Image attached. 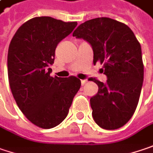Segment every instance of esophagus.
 <instances>
[{
  "instance_id": "esophagus-1",
  "label": "esophagus",
  "mask_w": 153,
  "mask_h": 153,
  "mask_svg": "<svg viewBox=\"0 0 153 153\" xmlns=\"http://www.w3.org/2000/svg\"><path fill=\"white\" fill-rule=\"evenodd\" d=\"M81 83L82 85H85L87 83V80H81Z\"/></svg>"
}]
</instances>
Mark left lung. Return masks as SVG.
<instances>
[{"label":"left lung","instance_id":"left-lung-1","mask_svg":"<svg viewBox=\"0 0 153 153\" xmlns=\"http://www.w3.org/2000/svg\"><path fill=\"white\" fill-rule=\"evenodd\" d=\"M73 37L90 44L94 65L101 63L108 78L106 83L92 79L98 85L90 98L93 119L103 129H118L132 118L139 102L144 80L140 44L126 25L107 17L85 21Z\"/></svg>","mask_w":153,"mask_h":153}]
</instances>
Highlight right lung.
Wrapping results in <instances>:
<instances>
[{"instance_id": "1", "label": "right lung", "mask_w": 153, "mask_h": 153, "mask_svg": "<svg viewBox=\"0 0 153 153\" xmlns=\"http://www.w3.org/2000/svg\"><path fill=\"white\" fill-rule=\"evenodd\" d=\"M51 17L27 20L13 37L7 53V74L12 94L19 108L35 126L50 129L67 116L81 87L76 76L52 77L57 44L76 27Z\"/></svg>"}]
</instances>
